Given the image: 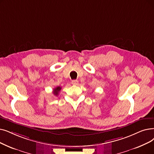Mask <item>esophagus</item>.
I'll list each match as a JSON object with an SVG mask.
<instances>
[{"mask_svg": "<svg viewBox=\"0 0 154 154\" xmlns=\"http://www.w3.org/2000/svg\"><path fill=\"white\" fill-rule=\"evenodd\" d=\"M78 84H79V81H77V80H73V81H72V84H73V85H78Z\"/></svg>", "mask_w": 154, "mask_h": 154, "instance_id": "esophagus-1", "label": "esophagus"}]
</instances>
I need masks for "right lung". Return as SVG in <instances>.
Wrapping results in <instances>:
<instances>
[{"label": "right lung", "instance_id": "right-lung-1", "mask_svg": "<svg viewBox=\"0 0 154 154\" xmlns=\"http://www.w3.org/2000/svg\"><path fill=\"white\" fill-rule=\"evenodd\" d=\"M61 89H62L61 87H60V86L57 87L56 88H55L54 89H53V93L54 94V95L58 96V92H60V91L61 90Z\"/></svg>", "mask_w": 154, "mask_h": 154}]
</instances>
